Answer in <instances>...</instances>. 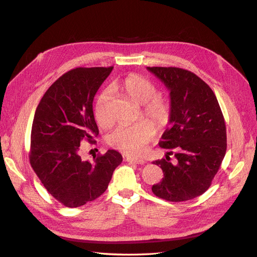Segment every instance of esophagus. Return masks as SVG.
<instances>
[{
	"mask_svg": "<svg viewBox=\"0 0 257 257\" xmlns=\"http://www.w3.org/2000/svg\"><path fill=\"white\" fill-rule=\"evenodd\" d=\"M126 161L128 163H133V164H137V165H145L146 164V160L144 159H138V158H131V157H127Z\"/></svg>",
	"mask_w": 257,
	"mask_h": 257,
	"instance_id": "34e87169",
	"label": "esophagus"
}]
</instances>
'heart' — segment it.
<instances>
[{"mask_svg": "<svg viewBox=\"0 0 257 257\" xmlns=\"http://www.w3.org/2000/svg\"><path fill=\"white\" fill-rule=\"evenodd\" d=\"M112 87L124 91L136 103L143 105V114L151 118L158 126L168 123L171 115V103L168 99L158 96L156 85L145 77L131 74L121 80H116ZM110 100L109 89H104L94 103V117L97 123L106 127L110 125L111 117L108 110ZM156 136L155 126L148 120H141L132 125H120L116 127L107 138L111 147L129 156H140L147 146Z\"/></svg>", "mask_w": 257, "mask_h": 257, "instance_id": "b5f03b06", "label": "heart"}]
</instances>
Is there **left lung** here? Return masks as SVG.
<instances>
[{"label": "left lung", "mask_w": 257, "mask_h": 257, "mask_svg": "<svg viewBox=\"0 0 257 257\" xmlns=\"http://www.w3.org/2000/svg\"><path fill=\"white\" fill-rule=\"evenodd\" d=\"M170 90V127L159 146L175 150L170 159L153 161L164 178L152 186L158 198L170 202L192 200L205 193L224 159L227 137L225 119L212 89L196 74L180 67L148 66Z\"/></svg>", "instance_id": "left-lung-1"}]
</instances>
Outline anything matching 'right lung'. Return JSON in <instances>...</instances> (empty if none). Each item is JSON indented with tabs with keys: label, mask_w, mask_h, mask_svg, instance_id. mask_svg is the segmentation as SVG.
I'll list each match as a JSON object with an SVG mask.
<instances>
[{
	"label": "right lung",
	"mask_w": 257,
	"mask_h": 257,
	"mask_svg": "<svg viewBox=\"0 0 257 257\" xmlns=\"http://www.w3.org/2000/svg\"><path fill=\"white\" fill-rule=\"evenodd\" d=\"M113 66L76 67L59 77L40 100L33 118L30 165L46 190L66 207L100 197L123 157L115 150L81 158L80 143L99 134L92 101Z\"/></svg>",
	"instance_id": "obj_1"
}]
</instances>
